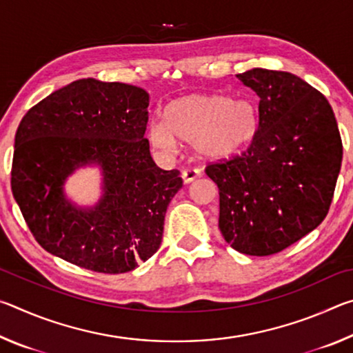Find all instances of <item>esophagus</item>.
Instances as JSON below:
<instances>
[{
	"label": "esophagus",
	"mask_w": 353,
	"mask_h": 353,
	"mask_svg": "<svg viewBox=\"0 0 353 353\" xmlns=\"http://www.w3.org/2000/svg\"><path fill=\"white\" fill-rule=\"evenodd\" d=\"M201 176L199 170H183L182 171V179L185 183H191L193 181H196Z\"/></svg>",
	"instance_id": "obj_1"
}]
</instances>
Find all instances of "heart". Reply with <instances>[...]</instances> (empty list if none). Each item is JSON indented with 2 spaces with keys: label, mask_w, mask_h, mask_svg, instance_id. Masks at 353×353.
<instances>
[{
  "label": "heart",
  "mask_w": 353,
  "mask_h": 353,
  "mask_svg": "<svg viewBox=\"0 0 353 353\" xmlns=\"http://www.w3.org/2000/svg\"><path fill=\"white\" fill-rule=\"evenodd\" d=\"M166 123L154 121L148 129L152 148L174 154L179 141L194 145L202 157L223 160L241 152L254 141L259 113L248 99L223 93H188L171 101Z\"/></svg>",
  "instance_id": "obj_1"
}]
</instances>
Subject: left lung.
<instances>
[{"instance_id":"left-lung-1","label":"left lung","mask_w":353,"mask_h":353,"mask_svg":"<svg viewBox=\"0 0 353 353\" xmlns=\"http://www.w3.org/2000/svg\"><path fill=\"white\" fill-rule=\"evenodd\" d=\"M259 97V129L241 157L207 166L219 190V230L238 252L277 254L314 230L330 208L343 143L328 101L301 77L236 74Z\"/></svg>"}]
</instances>
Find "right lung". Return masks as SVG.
<instances>
[{
	"label": "right lung",
	"instance_id": "add662e5",
	"mask_svg": "<svg viewBox=\"0 0 353 353\" xmlns=\"http://www.w3.org/2000/svg\"><path fill=\"white\" fill-rule=\"evenodd\" d=\"M148 107L143 88L88 77L52 92L23 117L12 194L46 252L104 274L132 271L157 252L182 179L152 160ZM88 165L100 170L101 194L81 206L64 185Z\"/></svg>",
	"mask_w": 353,
	"mask_h": 353
}]
</instances>
